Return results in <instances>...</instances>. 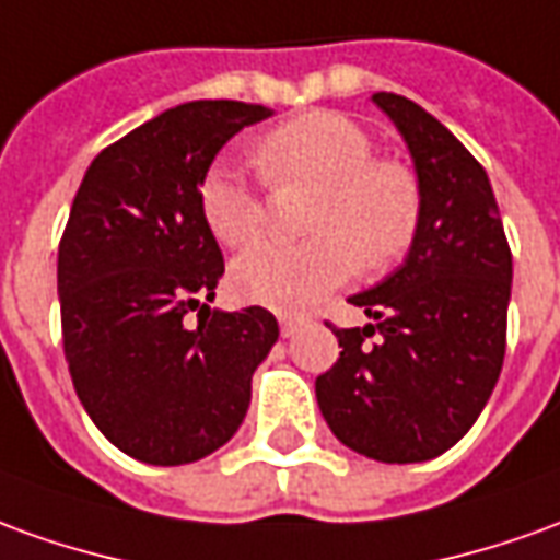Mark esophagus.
I'll return each instance as SVG.
<instances>
[{
  "label": "esophagus",
  "mask_w": 560,
  "mask_h": 560,
  "mask_svg": "<svg viewBox=\"0 0 560 560\" xmlns=\"http://www.w3.org/2000/svg\"><path fill=\"white\" fill-rule=\"evenodd\" d=\"M300 327H303V320L300 318H288V315H281V336H293Z\"/></svg>",
  "instance_id": "34e87169"
}]
</instances>
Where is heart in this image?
Returning a JSON list of instances; mask_svg holds the SVG:
<instances>
[{"label":"heart","instance_id":"1","mask_svg":"<svg viewBox=\"0 0 560 560\" xmlns=\"http://www.w3.org/2000/svg\"><path fill=\"white\" fill-rule=\"evenodd\" d=\"M269 187H315L303 233L308 242H269L233 264V288L276 312H306L358 267L385 272L418 240L424 194L412 166L375 158V142L339 112H306L257 142ZM199 214L226 248H248L267 230V202L230 163H212L199 182Z\"/></svg>","mask_w":560,"mask_h":560}]
</instances>
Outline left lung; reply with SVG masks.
<instances>
[{"label": "left lung", "mask_w": 560, "mask_h": 560, "mask_svg": "<svg viewBox=\"0 0 560 560\" xmlns=\"http://www.w3.org/2000/svg\"><path fill=\"white\" fill-rule=\"evenodd\" d=\"M373 100L412 151L424 214L406 264L351 296L373 324H330L342 351L315 394L339 443L416 464L448 452L498 385L512 252L482 163L412 100Z\"/></svg>", "instance_id": "1"}]
</instances>
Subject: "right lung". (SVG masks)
Listing matches in <instances>:
<instances>
[{"mask_svg":"<svg viewBox=\"0 0 560 560\" xmlns=\"http://www.w3.org/2000/svg\"><path fill=\"white\" fill-rule=\"evenodd\" d=\"M264 117L236 100L163 112L96 154L62 230V354L78 400L108 443L154 467L212 455L240 430L279 339L264 306L209 308L224 254L199 214L214 154Z\"/></svg>","mask_w":560,"mask_h":560,"instance_id":"1","label":"right lung"}]
</instances>
